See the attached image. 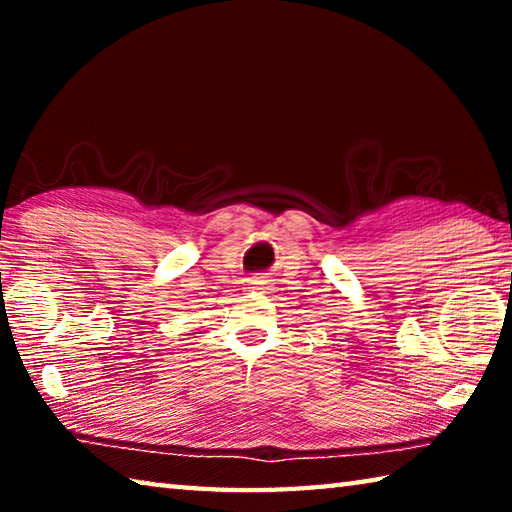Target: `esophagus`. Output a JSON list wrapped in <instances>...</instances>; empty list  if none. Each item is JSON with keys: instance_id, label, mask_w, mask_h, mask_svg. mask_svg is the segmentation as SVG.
Instances as JSON below:
<instances>
[{"instance_id": "1", "label": "esophagus", "mask_w": 512, "mask_h": 512, "mask_svg": "<svg viewBox=\"0 0 512 512\" xmlns=\"http://www.w3.org/2000/svg\"><path fill=\"white\" fill-rule=\"evenodd\" d=\"M248 289H253V291H262V293H266V289H268V280H266V275H255L253 280L248 282Z\"/></svg>"}]
</instances>
